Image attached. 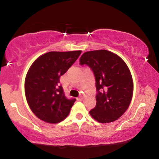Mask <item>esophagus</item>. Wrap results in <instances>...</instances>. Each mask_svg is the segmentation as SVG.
<instances>
[{"label": "esophagus", "mask_w": 159, "mask_h": 159, "mask_svg": "<svg viewBox=\"0 0 159 159\" xmlns=\"http://www.w3.org/2000/svg\"><path fill=\"white\" fill-rule=\"evenodd\" d=\"M84 96H85V94L83 93V92H80V94H79V99H83V98H84Z\"/></svg>", "instance_id": "obj_1"}]
</instances>
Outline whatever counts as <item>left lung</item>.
<instances>
[{
    "instance_id": "1",
    "label": "left lung",
    "mask_w": 159,
    "mask_h": 159,
    "mask_svg": "<svg viewBox=\"0 0 159 159\" xmlns=\"http://www.w3.org/2000/svg\"><path fill=\"white\" fill-rule=\"evenodd\" d=\"M80 65H87L95 79L96 106L90 111L99 123L113 122L121 116L130 105L133 82L130 70L121 58L106 50L83 53Z\"/></svg>"
}]
</instances>
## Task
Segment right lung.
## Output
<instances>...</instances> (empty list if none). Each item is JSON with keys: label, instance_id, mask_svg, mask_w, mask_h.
Wrapping results in <instances>:
<instances>
[{"label": "right lung", "instance_id": "add662e5", "mask_svg": "<svg viewBox=\"0 0 159 159\" xmlns=\"http://www.w3.org/2000/svg\"><path fill=\"white\" fill-rule=\"evenodd\" d=\"M80 53V50L49 52L32 64L25 79V95L31 111L41 120L57 123L69 115L76 99L65 96L60 78Z\"/></svg>", "mask_w": 159, "mask_h": 159}]
</instances>
